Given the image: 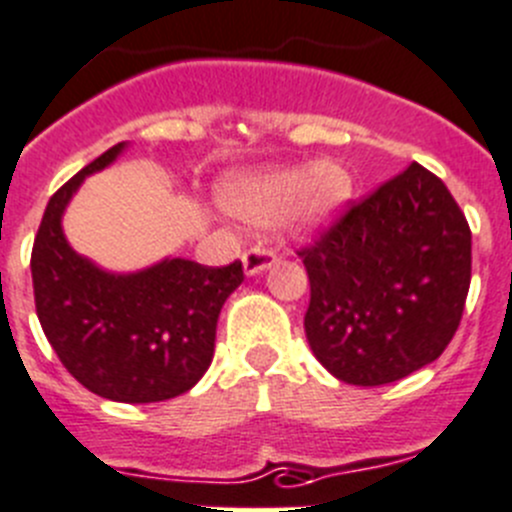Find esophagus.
Returning a JSON list of instances; mask_svg holds the SVG:
<instances>
[{"instance_id": "esophagus-1", "label": "esophagus", "mask_w": 512, "mask_h": 512, "mask_svg": "<svg viewBox=\"0 0 512 512\" xmlns=\"http://www.w3.org/2000/svg\"><path fill=\"white\" fill-rule=\"evenodd\" d=\"M274 261H276L274 248L264 246V243H259V246H251L246 253H243V269H246L248 276L261 274V271L269 269Z\"/></svg>"}]
</instances>
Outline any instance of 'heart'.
Masks as SVG:
<instances>
[{
    "label": "heart",
    "instance_id": "heart-1",
    "mask_svg": "<svg viewBox=\"0 0 512 512\" xmlns=\"http://www.w3.org/2000/svg\"><path fill=\"white\" fill-rule=\"evenodd\" d=\"M353 198V177L337 162L231 177L220 187V205L233 218L253 225L292 220L302 231L332 223Z\"/></svg>",
    "mask_w": 512,
    "mask_h": 512
}]
</instances>
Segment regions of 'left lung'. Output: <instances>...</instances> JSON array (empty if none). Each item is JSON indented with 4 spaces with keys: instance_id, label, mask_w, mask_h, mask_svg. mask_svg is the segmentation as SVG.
<instances>
[{
    "instance_id": "obj_1",
    "label": "left lung",
    "mask_w": 512,
    "mask_h": 512,
    "mask_svg": "<svg viewBox=\"0 0 512 512\" xmlns=\"http://www.w3.org/2000/svg\"><path fill=\"white\" fill-rule=\"evenodd\" d=\"M304 332L337 381L383 386L434 363L470 292L472 233L437 175L411 162L312 246Z\"/></svg>"
}]
</instances>
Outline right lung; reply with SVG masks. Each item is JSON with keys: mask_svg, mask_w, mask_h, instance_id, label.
Segmentation results:
<instances>
[{"mask_svg": "<svg viewBox=\"0 0 512 512\" xmlns=\"http://www.w3.org/2000/svg\"><path fill=\"white\" fill-rule=\"evenodd\" d=\"M121 149L86 164L45 208L30 259L37 320L65 370L91 393L121 403L167 401L208 370L218 314L243 281V266L164 259L137 274H109L75 253L60 225L65 208Z\"/></svg>", "mask_w": 512, "mask_h": 512, "instance_id": "1", "label": "right lung"}]
</instances>
